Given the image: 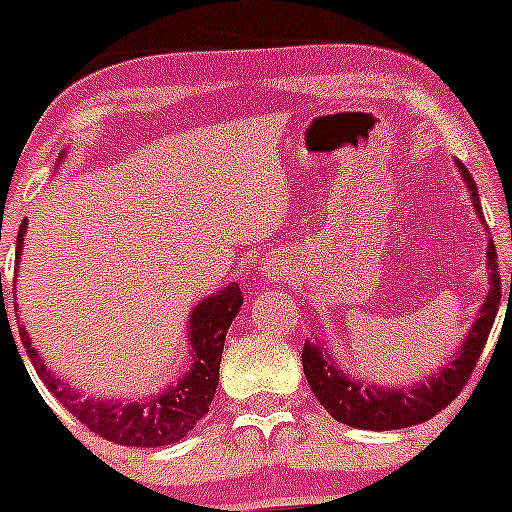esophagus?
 Returning a JSON list of instances; mask_svg holds the SVG:
<instances>
[{
  "instance_id": "obj_1",
  "label": "esophagus",
  "mask_w": 512,
  "mask_h": 512,
  "mask_svg": "<svg viewBox=\"0 0 512 512\" xmlns=\"http://www.w3.org/2000/svg\"><path fill=\"white\" fill-rule=\"evenodd\" d=\"M282 275V267H272V277H280Z\"/></svg>"
}]
</instances>
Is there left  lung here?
I'll return each instance as SVG.
<instances>
[{"label": "left lung", "instance_id": "8db88e82", "mask_svg": "<svg viewBox=\"0 0 512 512\" xmlns=\"http://www.w3.org/2000/svg\"><path fill=\"white\" fill-rule=\"evenodd\" d=\"M456 168L463 175V183H466L468 193H471V203L478 220L485 225L476 180L471 178V173H468V168L461 160H456ZM485 257H488L490 289L485 294L483 304H480L476 322L471 324L458 352H453L451 361L443 364L438 371H433L423 381H416L411 386L369 384V381L347 374L337 364V359L329 354V347L319 337L314 342H309V339L304 342V376L309 381V389L314 391L319 404L329 411V416L347 423V426L366 428V431H394V428L416 426V423L428 421V418H433L438 411L446 409L461 394V389L471 379L473 369H476L480 352H483L485 342H488V334L493 329L495 314H498L500 307L498 255H495L493 240L488 242Z\"/></svg>", "mask_w": 512, "mask_h": 512}]
</instances>
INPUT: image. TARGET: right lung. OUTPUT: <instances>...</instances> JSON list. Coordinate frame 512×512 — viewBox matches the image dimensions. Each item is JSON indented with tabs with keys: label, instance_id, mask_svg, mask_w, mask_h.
I'll return each instance as SVG.
<instances>
[{
	"label": "right lung",
	"instance_id": "add662e5",
	"mask_svg": "<svg viewBox=\"0 0 512 512\" xmlns=\"http://www.w3.org/2000/svg\"><path fill=\"white\" fill-rule=\"evenodd\" d=\"M66 151L59 153V163ZM24 235H27V220L19 225L17 235V260L14 267L19 270L24 250ZM2 289V272H0ZM242 307V292L237 282H230L218 292L208 294L193 307L188 317V352L190 369L180 376L175 384H168L158 394H148L143 399H91L81 391L71 389L69 381L56 376L44 364V356L34 349L29 332L19 324L27 356L32 359L41 384L66 406L71 416L79 418L86 428L98 433L106 441L118 446L136 448H158L178 443L195 428V423L208 414L215 389L220 381V359H223L225 334L232 319ZM17 312V307H14ZM7 314V312H4Z\"/></svg>",
	"mask_w": 512,
	"mask_h": 512
}]
</instances>
